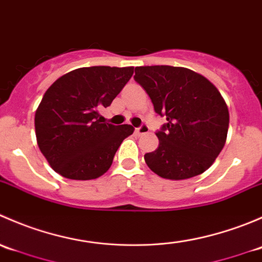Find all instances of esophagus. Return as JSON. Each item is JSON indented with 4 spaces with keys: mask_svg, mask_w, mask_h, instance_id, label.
Wrapping results in <instances>:
<instances>
[{
    "mask_svg": "<svg viewBox=\"0 0 262 262\" xmlns=\"http://www.w3.org/2000/svg\"><path fill=\"white\" fill-rule=\"evenodd\" d=\"M148 132H149V128H148L146 124H142L139 128L136 129V133L138 134V136H143V134H147Z\"/></svg>",
    "mask_w": 262,
    "mask_h": 262,
    "instance_id": "obj_1",
    "label": "esophagus"
}]
</instances>
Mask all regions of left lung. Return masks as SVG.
<instances>
[{"label":"left lung","mask_w":262,"mask_h":262,"mask_svg":"<svg viewBox=\"0 0 262 262\" xmlns=\"http://www.w3.org/2000/svg\"><path fill=\"white\" fill-rule=\"evenodd\" d=\"M157 114L167 123L156 133L157 149L144 155L147 166L167 180H185L207 171L226 144L229 113L216 87L184 67H136Z\"/></svg>","instance_id":"obj_1"}]
</instances>
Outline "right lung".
<instances>
[{
	"label": "right lung",
	"instance_id": "add662e5",
	"mask_svg": "<svg viewBox=\"0 0 262 262\" xmlns=\"http://www.w3.org/2000/svg\"><path fill=\"white\" fill-rule=\"evenodd\" d=\"M133 72L134 67H82L47 90L35 113V134L55 172L71 180H92L109 170L134 128L105 123L99 110L112 104Z\"/></svg>",
	"mask_w": 262,
	"mask_h": 262
}]
</instances>
